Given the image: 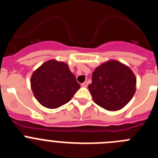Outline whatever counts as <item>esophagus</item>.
Listing matches in <instances>:
<instances>
[{"label":"esophagus","instance_id":"obj_1","mask_svg":"<svg viewBox=\"0 0 158 158\" xmlns=\"http://www.w3.org/2000/svg\"><path fill=\"white\" fill-rule=\"evenodd\" d=\"M81 86H82V87H85V88L88 87V82L87 81H85V82H84V83H82L81 84Z\"/></svg>","mask_w":158,"mask_h":158}]
</instances>
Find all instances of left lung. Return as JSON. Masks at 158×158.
<instances>
[{
	"mask_svg": "<svg viewBox=\"0 0 158 158\" xmlns=\"http://www.w3.org/2000/svg\"><path fill=\"white\" fill-rule=\"evenodd\" d=\"M135 85L136 77L129 67L111 60L95 69L89 89L97 105L108 111H117L132 99Z\"/></svg>",
	"mask_w": 158,
	"mask_h": 158,
	"instance_id": "obj_1",
	"label": "left lung"
}]
</instances>
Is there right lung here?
I'll list each match as a JSON object with an SVG mask.
<instances>
[{"instance_id":"right-lung-1","label":"right lung","mask_w":158,"mask_h":158,"mask_svg":"<svg viewBox=\"0 0 158 158\" xmlns=\"http://www.w3.org/2000/svg\"><path fill=\"white\" fill-rule=\"evenodd\" d=\"M31 86L38 101L51 109L68 103L81 87L68 65L55 60L47 61L33 73Z\"/></svg>"}]
</instances>
